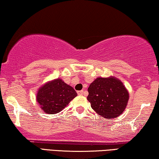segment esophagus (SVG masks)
Wrapping results in <instances>:
<instances>
[{
	"instance_id": "esophagus-1",
	"label": "esophagus",
	"mask_w": 159,
	"mask_h": 159,
	"mask_svg": "<svg viewBox=\"0 0 159 159\" xmlns=\"http://www.w3.org/2000/svg\"><path fill=\"white\" fill-rule=\"evenodd\" d=\"M83 93H84L83 90H80V91H77V94L79 95H83Z\"/></svg>"
}]
</instances>
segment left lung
<instances>
[{
    "label": "left lung",
    "instance_id": "8db88e82",
    "mask_svg": "<svg viewBox=\"0 0 159 159\" xmlns=\"http://www.w3.org/2000/svg\"><path fill=\"white\" fill-rule=\"evenodd\" d=\"M87 99L97 114L106 119L117 117L125 110L129 92L120 80L110 76L98 77L88 89Z\"/></svg>",
    "mask_w": 159,
    "mask_h": 159
}]
</instances>
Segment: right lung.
<instances>
[{
  "mask_svg": "<svg viewBox=\"0 0 159 159\" xmlns=\"http://www.w3.org/2000/svg\"><path fill=\"white\" fill-rule=\"evenodd\" d=\"M77 95L72 87L57 78L40 87L36 101L44 113L56 114L61 111Z\"/></svg>",
  "mask_w": 159,
  "mask_h": 159,
  "instance_id": "obj_1",
  "label": "right lung"
}]
</instances>
